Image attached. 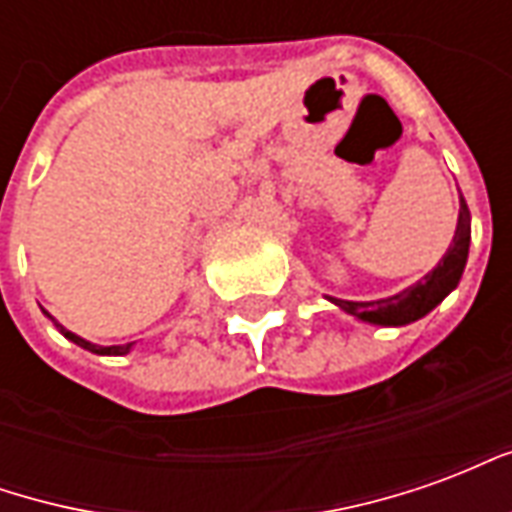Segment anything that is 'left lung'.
Segmentation results:
<instances>
[{
    "mask_svg": "<svg viewBox=\"0 0 512 512\" xmlns=\"http://www.w3.org/2000/svg\"><path fill=\"white\" fill-rule=\"evenodd\" d=\"M461 202V211H458V227L452 235L450 249L444 252L439 260V266L428 271L425 277L419 279L417 285L400 290L389 299H376V301H345L326 296L332 301L334 307H340L348 315H354L356 321L373 323V326H406L419 318H425L430 310H436L441 301L450 296L452 290L458 288V282L463 277V268H466V257H469V241H472V216L466 208V200Z\"/></svg>",
    "mask_w": 512,
    "mask_h": 512,
    "instance_id": "8db88e82",
    "label": "left lung"
}]
</instances>
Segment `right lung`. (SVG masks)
Here are the masks:
<instances>
[{"instance_id": "add662e5", "label": "right lung", "mask_w": 512, "mask_h": 512, "mask_svg": "<svg viewBox=\"0 0 512 512\" xmlns=\"http://www.w3.org/2000/svg\"><path fill=\"white\" fill-rule=\"evenodd\" d=\"M43 312H46V310H43ZM46 315H49V312H46ZM49 321L54 323L57 329H60L62 337H68L71 343H76V345H79V348H84V351H93V354H98V356H126V354H131V348H134V343H126V345H95V343H90V340H84V337H79V334H73L71 329H65V326H62V323L57 321V318H51V315H49Z\"/></svg>"}]
</instances>
